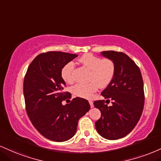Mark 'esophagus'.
<instances>
[{
	"mask_svg": "<svg viewBox=\"0 0 161 161\" xmlns=\"http://www.w3.org/2000/svg\"><path fill=\"white\" fill-rule=\"evenodd\" d=\"M89 104H90L91 107L92 108L94 107V103H93V101H92V100H89Z\"/></svg>",
	"mask_w": 161,
	"mask_h": 161,
	"instance_id": "1",
	"label": "esophagus"
}]
</instances>
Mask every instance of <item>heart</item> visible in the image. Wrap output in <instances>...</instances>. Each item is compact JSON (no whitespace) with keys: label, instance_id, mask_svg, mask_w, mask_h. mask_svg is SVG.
Here are the masks:
<instances>
[{"label":"heart","instance_id":"obj_1","mask_svg":"<svg viewBox=\"0 0 161 161\" xmlns=\"http://www.w3.org/2000/svg\"><path fill=\"white\" fill-rule=\"evenodd\" d=\"M79 63L90 70L88 81L90 82L75 85L72 88V92L75 96L82 98H91L94 92L97 91L98 87L105 88L112 82L115 73V65L114 61L109 58H101L100 57L86 53L81 56ZM75 64L69 61L62 67L61 75L66 83L71 84L74 81L73 71Z\"/></svg>","mask_w":161,"mask_h":161}]
</instances>
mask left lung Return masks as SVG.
I'll return each instance as SVG.
<instances>
[{"mask_svg":"<svg viewBox=\"0 0 161 161\" xmlns=\"http://www.w3.org/2000/svg\"><path fill=\"white\" fill-rule=\"evenodd\" d=\"M101 55L112 60L115 73L101 95L105 100H95L94 107L100 109L101 117L95 122L97 130L103 138L111 140L127 136L134 128L142 115L145 94L143 80L139 67L129 56L121 52L106 51Z\"/></svg>","mask_w":161,"mask_h":161,"instance_id":"left-lung-1","label":"left lung"}]
</instances>
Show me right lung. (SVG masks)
<instances>
[{"instance_id":"1","label":"right lung","mask_w":161,"mask_h":161,"mask_svg":"<svg viewBox=\"0 0 161 161\" xmlns=\"http://www.w3.org/2000/svg\"><path fill=\"white\" fill-rule=\"evenodd\" d=\"M75 54L48 52L38 55L29 65L23 84L25 108L29 119L40 134L55 142H64L74 136L78 121L90 109L86 99L71 98L64 92L66 83L61 71Z\"/></svg>"}]
</instances>
